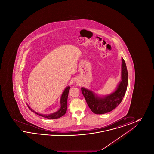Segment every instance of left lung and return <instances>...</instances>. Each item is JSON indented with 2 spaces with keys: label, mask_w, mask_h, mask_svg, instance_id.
<instances>
[{
  "label": "left lung",
  "mask_w": 154,
  "mask_h": 154,
  "mask_svg": "<svg viewBox=\"0 0 154 154\" xmlns=\"http://www.w3.org/2000/svg\"><path fill=\"white\" fill-rule=\"evenodd\" d=\"M128 70L124 59L122 58L121 80L116 90L107 95L98 96L92 91L84 87L81 92L84 96L89 107L96 114L109 112L116 109L122 102L128 87Z\"/></svg>",
  "instance_id": "obj_1"
}]
</instances>
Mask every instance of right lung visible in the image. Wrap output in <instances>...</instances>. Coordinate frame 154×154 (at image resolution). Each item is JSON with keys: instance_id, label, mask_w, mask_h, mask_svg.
Masks as SVG:
<instances>
[{"instance_id": "right-lung-1", "label": "right lung", "mask_w": 154, "mask_h": 154, "mask_svg": "<svg viewBox=\"0 0 154 154\" xmlns=\"http://www.w3.org/2000/svg\"><path fill=\"white\" fill-rule=\"evenodd\" d=\"M70 89V86H67L65 90L63 91L61 97L60 99V107L58 111H57L55 112H53L51 114H40L38 113L34 110H32L29 105H28V107H29L30 110L34 112L35 114L37 115L42 117L46 118L48 119H57L59 118L62 117L64 116L66 112L67 111V97H68V94H69V91Z\"/></svg>"}]
</instances>
